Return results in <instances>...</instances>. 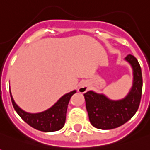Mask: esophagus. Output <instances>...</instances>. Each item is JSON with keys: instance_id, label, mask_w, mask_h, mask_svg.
<instances>
[{"instance_id": "1", "label": "esophagus", "mask_w": 150, "mask_h": 150, "mask_svg": "<svg viewBox=\"0 0 150 150\" xmlns=\"http://www.w3.org/2000/svg\"><path fill=\"white\" fill-rule=\"evenodd\" d=\"M88 89H89V85L87 84V82H85V81H82V82H80V85H79V88H78V91L80 92V93H85L86 91H88Z\"/></svg>"}]
</instances>
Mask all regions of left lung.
<instances>
[{
    "mask_svg": "<svg viewBox=\"0 0 150 150\" xmlns=\"http://www.w3.org/2000/svg\"><path fill=\"white\" fill-rule=\"evenodd\" d=\"M133 69V85L125 98L111 100L102 94L88 91L84 94L86 110L91 125L100 129H111L121 126L134 115L139 109L142 95L141 67L132 54L125 57Z\"/></svg>",
    "mask_w": 150,
    "mask_h": 150,
    "instance_id": "8db88e82",
    "label": "left lung"
}]
</instances>
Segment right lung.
<instances>
[{
  "label": "right lung",
  "instance_id": "right-lung-1",
  "mask_svg": "<svg viewBox=\"0 0 150 150\" xmlns=\"http://www.w3.org/2000/svg\"><path fill=\"white\" fill-rule=\"evenodd\" d=\"M75 93H76V91H73L68 94H65L54 105L46 110L36 114H30L22 110L15 103L11 96V93L10 91L14 109L20 115V117L25 123H27L30 126L43 132L57 131L63 128V126L65 125L69 101L71 96Z\"/></svg>",
  "mask_w": 150,
  "mask_h": 150
}]
</instances>
